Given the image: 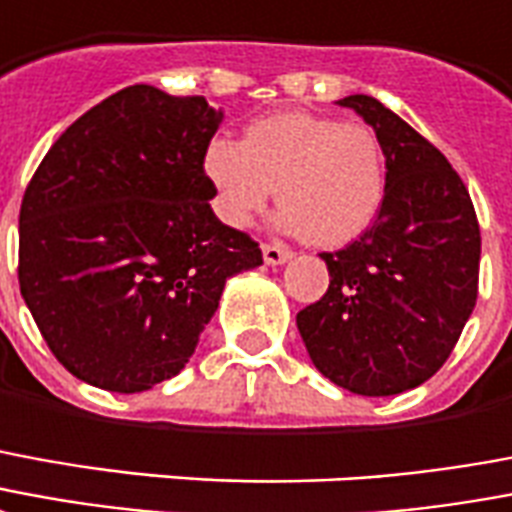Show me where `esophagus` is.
I'll list each match as a JSON object with an SVG mask.
<instances>
[{"label": "esophagus", "instance_id": "esophagus-1", "mask_svg": "<svg viewBox=\"0 0 512 512\" xmlns=\"http://www.w3.org/2000/svg\"><path fill=\"white\" fill-rule=\"evenodd\" d=\"M293 257V252L282 244H263V260H266L268 266H282Z\"/></svg>", "mask_w": 512, "mask_h": 512}]
</instances>
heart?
Masks as SVG:
<instances>
[{
	"label": "heart",
	"mask_w": 512,
	"mask_h": 512,
	"mask_svg": "<svg viewBox=\"0 0 512 512\" xmlns=\"http://www.w3.org/2000/svg\"><path fill=\"white\" fill-rule=\"evenodd\" d=\"M203 170L225 225H252L276 195V225L317 246L361 236L380 214L388 184L385 151L372 127L306 111L252 121L241 143L214 138Z\"/></svg>",
	"instance_id": "obj_1"
}]
</instances>
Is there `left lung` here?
<instances>
[{
    "label": "left lung",
    "mask_w": 512,
    "mask_h": 512,
    "mask_svg": "<svg viewBox=\"0 0 512 512\" xmlns=\"http://www.w3.org/2000/svg\"><path fill=\"white\" fill-rule=\"evenodd\" d=\"M385 151V200L374 225L323 252L331 285L298 312L309 358L333 385L393 396L439 372L478 301L480 227L445 154L369 94H350Z\"/></svg>",
    "instance_id": "1"
}]
</instances>
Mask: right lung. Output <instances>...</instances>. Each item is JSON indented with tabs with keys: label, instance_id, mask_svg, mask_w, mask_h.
I'll return each mask as SVG.
<instances>
[{
	"label": "right lung",
	"instance_id": "right-lung-1",
	"mask_svg": "<svg viewBox=\"0 0 512 512\" xmlns=\"http://www.w3.org/2000/svg\"><path fill=\"white\" fill-rule=\"evenodd\" d=\"M225 113L135 83L59 135L18 217V285L56 361L140 393L187 366L230 276L263 266L208 200L206 146Z\"/></svg>",
	"mask_w": 512,
	"mask_h": 512
}]
</instances>
